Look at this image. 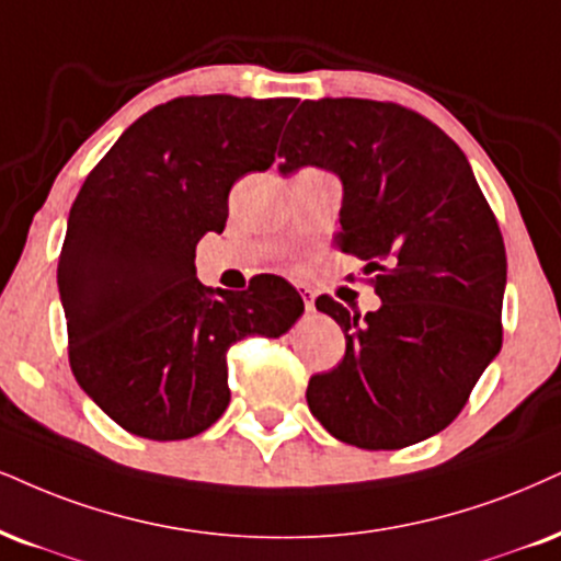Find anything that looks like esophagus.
Returning a JSON list of instances; mask_svg holds the SVG:
<instances>
[{"label": "esophagus", "instance_id": "1", "mask_svg": "<svg viewBox=\"0 0 561 561\" xmlns=\"http://www.w3.org/2000/svg\"><path fill=\"white\" fill-rule=\"evenodd\" d=\"M299 294L304 299V307H307V312H314V291L309 286H299Z\"/></svg>", "mask_w": 561, "mask_h": 561}]
</instances>
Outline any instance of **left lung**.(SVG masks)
<instances>
[{
  "mask_svg": "<svg viewBox=\"0 0 561 561\" xmlns=\"http://www.w3.org/2000/svg\"><path fill=\"white\" fill-rule=\"evenodd\" d=\"M280 174L320 165L343 182L341 252L382 299L366 317L330 296L345 356L307 403L345 445L400 449L449 426L502 348L507 254L462 150L398 103L304 101L283 133Z\"/></svg>",
  "mask_w": 561,
  "mask_h": 561,
  "instance_id": "left-lung-1",
  "label": "left lung"
}]
</instances>
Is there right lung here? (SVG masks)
<instances>
[{
    "mask_svg": "<svg viewBox=\"0 0 561 561\" xmlns=\"http://www.w3.org/2000/svg\"><path fill=\"white\" fill-rule=\"evenodd\" d=\"M296 99L184 95L142 114L90 171L67 220L57 283L69 366L129 434L190 439L224 416L226 354L280 337L304 314L296 288L257 275L247 291L197 280L195 247L224 231L228 192L275 161Z\"/></svg>",
    "mask_w": 561,
    "mask_h": 561,
    "instance_id": "obj_1",
    "label": "right lung"
}]
</instances>
